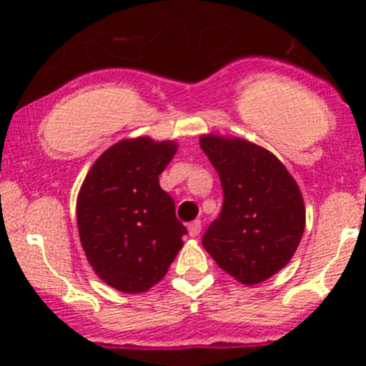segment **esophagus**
I'll return each mask as SVG.
<instances>
[{
  "label": "esophagus",
  "mask_w": 366,
  "mask_h": 366,
  "mask_svg": "<svg viewBox=\"0 0 366 366\" xmlns=\"http://www.w3.org/2000/svg\"><path fill=\"white\" fill-rule=\"evenodd\" d=\"M187 232H189L191 237H198V235H200V232H202V223H200V221H193V223H191L189 227H187Z\"/></svg>",
  "instance_id": "34e87169"
}]
</instances>
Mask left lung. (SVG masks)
Instances as JSON below:
<instances>
[{
	"label": "left lung",
	"instance_id": "left-lung-1",
	"mask_svg": "<svg viewBox=\"0 0 366 366\" xmlns=\"http://www.w3.org/2000/svg\"><path fill=\"white\" fill-rule=\"evenodd\" d=\"M200 147L219 175L223 209L202 244L224 272L258 285L296 253L306 209L296 179L264 147L237 136L202 134Z\"/></svg>",
	"mask_w": 366,
	"mask_h": 366
}]
</instances>
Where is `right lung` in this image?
I'll list each match as a JSON object with an SVG mask.
<instances>
[{"mask_svg": "<svg viewBox=\"0 0 366 366\" xmlns=\"http://www.w3.org/2000/svg\"><path fill=\"white\" fill-rule=\"evenodd\" d=\"M179 143L124 138L92 164L77 193L79 241L95 274L114 290L139 294L168 272L184 246V224L159 175Z\"/></svg>", "mask_w": 366, "mask_h": 366, "instance_id": "right-lung-1", "label": "right lung"}]
</instances>
